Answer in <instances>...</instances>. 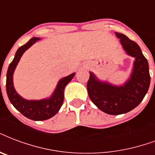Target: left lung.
I'll return each mask as SVG.
<instances>
[{"label": "left lung", "mask_w": 155, "mask_h": 155, "mask_svg": "<svg viewBox=\"0 0 155 155\" xmlns=\"http://www.w3.org/2000/svg\"><path fill=\"white\" fill-rule=\"evenodd\" d=\"M127 54L135 58L133 74L124 86L117 87L101 82L90 72L87 84L88 96L99 109L109 114H121L139 105L148 92L150 84L147 59L137 44L121 33L115 32Z\"/></svg>", "instance_id": "obj_1"}]
</instances>
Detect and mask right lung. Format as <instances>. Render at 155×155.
I'll return each instance as SVG.
<instances>
[{
	"instance_id": "right-lung-1",
	"label": "right lung",
	"mask_w": 155,
	"mask_h": 155,
	"mask_svg": "<svg viewBox=\"0 0 155 155\" xmlns=\"http://www.w3.org/2000/svg\"><path fill=\"white\" fill-rule=\"evenodd\" d=\"M39 40L40 38L38 37H33L28 43L18 49L15 58L9 64L6 75V92L10 102L21 114L35 121L49 120L58 112L64 100L65 87L75 75V73H72L71 75L60 80L50 98L41 101H28L21 97L16 93L13 85V74L22 54Z\"/></svg>"
}]
</instances>
